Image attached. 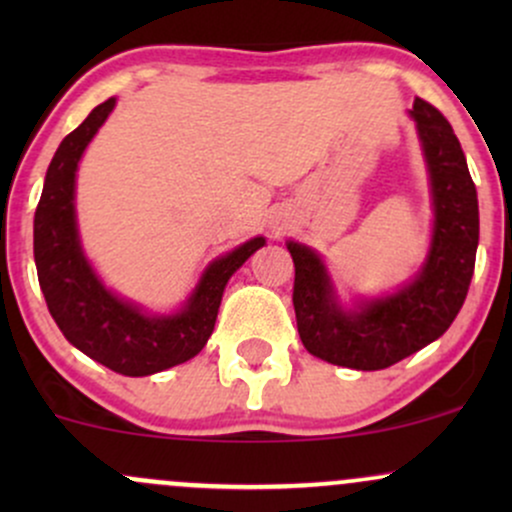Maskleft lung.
Masks as SVG:
<instances>
[{
  "label": "left lung",
  "instance_id": "8db88e82",
  "mask_svg": "<svg viewBox=\"0 0 512 512\" xmlns=\"http://www.w3.org/2000/svg\"><path fill=\"white\" fill-rule=\"evenodd\" d=\"M409 115L419 134L433 209L431 245L419 272L397 291L346 308L320 252L296 240L286 243L296 264L293 308L301 342L334 366L390 368L445 334L467 298L479 245L477 187L450 122L421 98Z\"/></svg>",
  "mask_w": 512,
  "mask_h": 512
}]
</instances>
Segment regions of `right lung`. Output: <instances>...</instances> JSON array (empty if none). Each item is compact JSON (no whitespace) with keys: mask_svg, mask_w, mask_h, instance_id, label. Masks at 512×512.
Returning <instances> with one entry per match:
<instances>
[{"mask_svg":"<svg viewBox=\"0 0 512 512\" xmlns=\"http://www.w3.org/2000/svg\"><path fill=\"white\" fill-rule=\"evenodd\" d=\"M113 108L115 98L96 105L52 156L35 209L33 255L45 303L67 342L115 373L142 378L190 361L204 349L228 279L267 240L250 238L211 260L187 301L173 313H149L108 289L81 245L76 170Z\"/></svg>","mask_w":512,"mask_h":512,"instance_id":"right-lung-1","label":"right lung"}]
</instances>
